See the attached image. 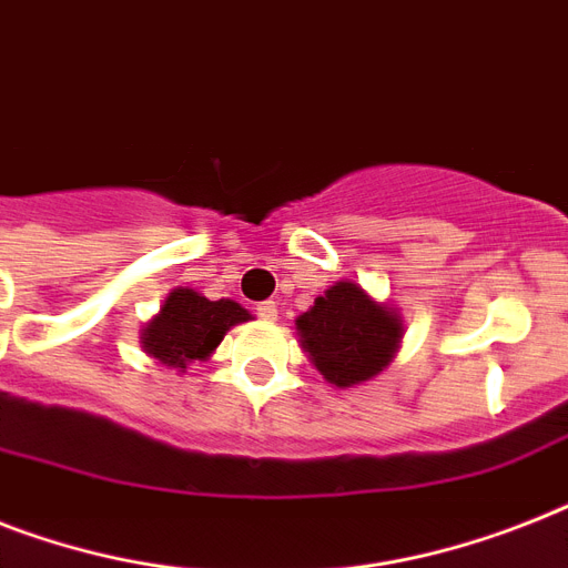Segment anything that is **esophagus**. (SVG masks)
<instances>
[{"mask_svg": "<svg viewBox=\"0 0 568 568\" xmlns=\"http://www.w3.org/2000/svg\"><path fill=\"white\" fill-rule=\"evenodd\" d=\"M256 315L262 317V321H276V303L274 300H265V303H260V306H256Z\"/></svg>", "mask_w": 568, "mask_h": 568, "instance_id": "obj_1", "label": "esophagus"}]
</instances>
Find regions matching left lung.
I'll list each match as a JSON object with an SVG mask.
<instances>
[{
  "label": "left lung",
  "mask_w": 568,
  "mask_h": 568,
  "mask_svg": "<svg viewBox=\"0 0 568 568\" xmlns=\"http://www.w3.org/2000/svg\"><path fill=\"white\" fill-rule=\"evenodd\" d=\"M297 329L312 364L335 388H353L388 367L403 338L394 312L349 280L317 297L315 306L297 317Z\"/></svg>",
  "instance_id": "left-lung-1"
}]
</instances>
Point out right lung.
Masks as SVG:
<instances>
[{
	"instance_id": "obj_1",
	"label": "right lung",
	"mask_w": 568,
	"mask_h": 568,
	"mask_svg": "<svg viewBox=\"0 0 568 568\" xmlns=\"http://www.w3.org/2000/svg\"><path fill=\"white\" fill-rule=\"evenodd\" d=\"M247 317V308L233 300H206L192 288H174L160 315L142 329V344L165 367H186L210 356L230 326Z\"/></svg>"
}]
</instances>
